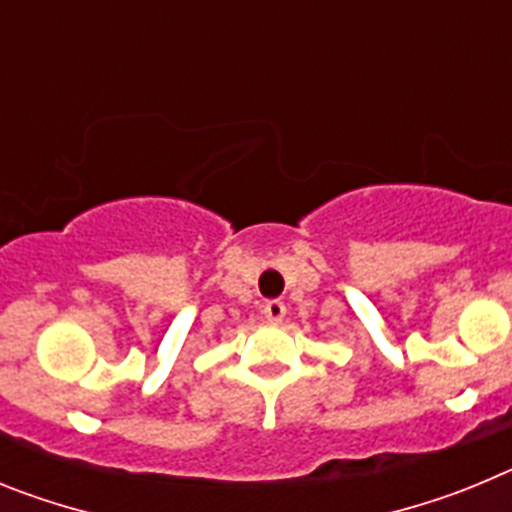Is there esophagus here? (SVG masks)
Listing matches in <instances>:
<instances>
[{
	"instance_id": "1",
	"label": "esophagus",
	"mask_w": 512,
	"mask_h": 512,
	"mask_svg": "<svg viewBox=\"0 0 512 512\" xmlns=\"http://www.w3.org/2000/svg\"><path fill=\"white\" fill-rule=\"evenodd\" d=\"M284 315H287V305L282 300H269L264 305V318L269 323H282Z\"/></svg>"
}]
</instances>
